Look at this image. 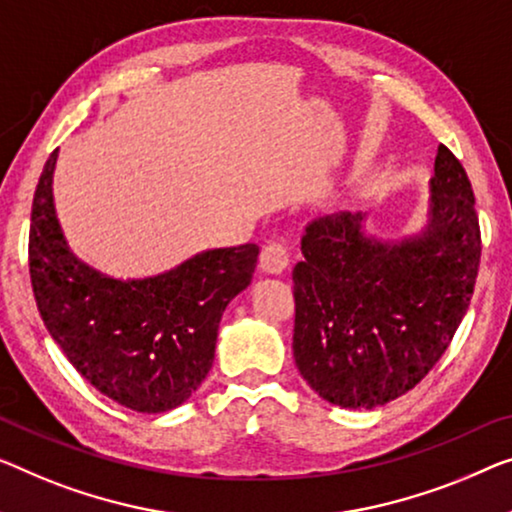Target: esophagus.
Masks as SVG:
<instances>
[{
    "instance_id": "34e87169",
    "label": "esophagus",
    "mask_w": 512,
    "mask_h": 512,
    "mask_svg": "<svg viewBox=\"0 0 512 512\" xmlns=\"http://www.w3.org/2000/svg\"><path fill=\"white\" fill-rule=\"evenodd\" d=\"M289 266V250L282 243H269V246L262 248V255H259V269L269 276H280Z\"/></svg>"
}]
</instances>
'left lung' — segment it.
<instances>
[{
  "instance_id": "obj_1",
  "label": "left lung",
  "mask_w": 512,
  "mask_h": 512,
  "mask_svg": "<svg viewBox=\"0 0 512 512\" xmlns=\"http://www.w3.org/2000/svg\"><path fill=\"white\" fill-rule=\"evenodd\" d=\"M294 266V361L335 407L375 409L434 368L474 294L480 230L464 167L439 144L418 232L379 239L368 213L308 225Z\"/></svg>"
}]
</instances>
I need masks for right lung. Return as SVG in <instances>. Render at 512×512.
<instances>
[{
	"mask_svg": "<svg viewBox=\"0 0 512 512\" xmlns=\"http://www.w3.org/2000/svg\"><path fill=\"white\" fill-rule=\"evenodd\" d=\"M59 149L38 179L29 273L45 329L105 398L140 414L177 409L207 379L218 326L253 280L259 248H211L147 278H114L73 253L52 179Z\"/></svg>",
	"mask_w": 512,
	"mask_h": 512,
	"instance_id": "1",
	"label": "right lung"
}]
</instances>
